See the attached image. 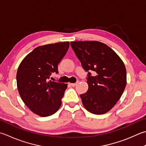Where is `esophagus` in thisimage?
<instances>
[{"label":"esophagus","instance_id":"esophagus-1","mask_svg":"<svg viewBox=\"0 0 146 146\" xmlns=\"http://www.w3.org/2000/svg\"><path fill=\"white\" fill-rule=\"evenodd\" d=\"M78 82H77V83H75V84H73V83H70V85H71V86H72V87H75V86H76V85H77V84H78Z\"/></svg>","mask_w":146,"mask_h":146}]
</instances>
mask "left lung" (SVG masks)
Listing matches in <instances>:
<instances>
[{
    "instance_id": "obj_1",
    "label": "left lung",
    "mask_w": 146,
    "mask_h": 146,
    "mask_svg": "<svg viewBox=\"0 0 146 146\" xmlns=\"http://www.w3.org/2000/svg\"><path fill=\"white\" fill-rule=\"evenodd\" d=\"M70 44L83 68L88 72V90L80 95L83 105L92 114L106 113L115 106L126 87L123 62L112 48L101 42L75 41ZM90 70L95 76L90 75Z\"/></svg>"
}]
</instances>
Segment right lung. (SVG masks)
<instances>
[{
    "label": "right lung",
    "mask_w": 146,
    "mask_h": 146,
    "mask_svg": "<svg viewBox=\"0 0 146 146\" xmlns=\"http://www.w3.org/2000/svg\"><path fill=\"white\" fill-rule=\"evenodd\" d=\"M69 42L37 47L22 60L16 74L17 87L25 105L33 113L46 117L61 105L67 84L47 81L67 52Z\"/></svg>",
    "instance_id": "right-lung-1"
}]
</instances>
